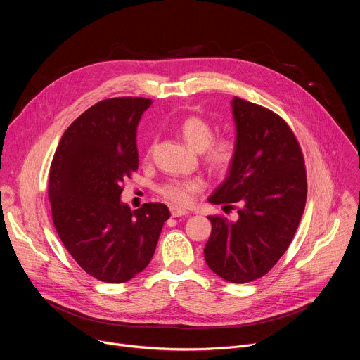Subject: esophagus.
I'll list each match as a JSON object with an SVG mask.
<instances>
[{"instance_id": "34e87169", "label": "esophagus", "mask_w": 360, "mask_h": 360, "mask_svg": "<svg viewBox=\"0 0 360 360\" xmlns=\"http://www.w3.org/2000/svg\"><path fill=\"white\" fill-rule=\"evenodd\" d=\"M189 212L185 211V210H181V208H176V207H171V217L172 218H179V217H188Z\"/></svg>"}]
</instances>
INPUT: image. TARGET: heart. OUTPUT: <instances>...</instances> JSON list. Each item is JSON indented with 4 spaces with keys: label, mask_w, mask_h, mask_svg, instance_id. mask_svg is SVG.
Instances as JSON below:
<instances>
[{
    "label": "heart",
    "mask_w": 360,
    "mask_h": 360,
    "mask_svg": "<svg viewBox=\"0 0 360 360\" xmlns=\"http://www.w3.org/2000/svg\"><path fill=\"white\" fill-rule=\"evenodd\" d=\"M214 127L200 117H188L179 125V134L186 145L203 153L207 165L217 172L226 171L235 158V143L229 138H214ZM205 186L200 178L172 179L161 188V193L176 205H189L193 193L199 192Z\"/></svg>",
    "instance_id": "obj_1"
}]
</instances>
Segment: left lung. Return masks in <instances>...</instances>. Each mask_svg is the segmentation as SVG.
<instances>
[{
    "mask_svg": "<svg viewBox=\"0 0 360 360\" xmlns=\"http://www.w3.org/2000/svg\"><path fill=\"white\" fill-rule=\"evenodd\" d=\"M235 158L210 196L215 205L238 202L236 221L208 217L207 265L219 278L246 283L268 274L290 245L306 203V172L299 143L272 111L233 96Z\"/></svg>",
    "mask_w": 360,
    "mask_h": 360,
    "instance_id": "left-lung-1",
    "label": "left lung"
}]
</instances>
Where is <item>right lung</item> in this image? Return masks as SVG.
<instances>
[{
  "label": "right lung",
  "instance_id": "add662e5",
  "mask_svg": "<svg viewBox=\"0 0 360 360\" xmlns=\"http://www.w3.org/2000/svg\"><path fill=\"white\" fill-rule=\"evenodd\" d=\"M150 107L145 98L101 101L64 132L49 169L53 221L67 250L91 276L124 283L142 272L155 252L167 205L132 211L122 184L138 169L136 127Z\"/></svg>",
  "mask_w": 360,
  "mask_h": 360
}]
</instances>
